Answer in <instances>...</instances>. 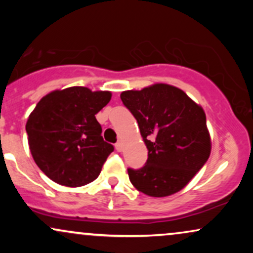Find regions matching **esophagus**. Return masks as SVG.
Here are the masks:
<instances>
[{
	"label": "esophagus",
	"instance_id": "esophagus-1",
	"mask_svg": "<svg viewBox=\"0 0 253 253\" xmlns=\"http://www.w3.org/2000/svg\"><path fill=\"white\" fill-rule=\"evenodd\" d=\"M115 149H117L118 152H121V151H123V143L118 141V143L115 144Z\"/></svg>",
	"mask_w": 253,
	"mask_h": 253
}]
</instances>
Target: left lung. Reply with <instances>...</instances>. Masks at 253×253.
<instances>
[{
  "instance_id": "1",
  "label": "left lung",
  "mask_w": 253,
  "mask_h": 253,
  "mask_svg": "<svg viewBox=\"0 0 253 253\" xmlns=\"http://www.w3.org/2000/svg\"><path fill=\"white\" fill-rule=\"evenodd\" d=\"M120 97L135 118L149 150L143 168L127 169L130 183L153 197L179 191L210 158L203 109L181 89L168 84L128 90Z\"/></svg>"
}]
</instances>
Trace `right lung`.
Masks as SVG:
<instances>
[{
  "instance_id": "1",
  "label": "right lung",
  "mask_w": 253,
  "mask_h": 253,
  "mask_svg": "<svg viewBox=\"0 0 253 253\" xmlns=\"http://www.w3.org/2000/svg\"><path fill=\"white\" fill-rule=\"evenodd\" d=\"M110 97L109 91L71 86L38 102L26 132L34 162L48 178L72 188L97 178L114 146L103 140L95 114Z\"/></svg>"
}]
</instances>
